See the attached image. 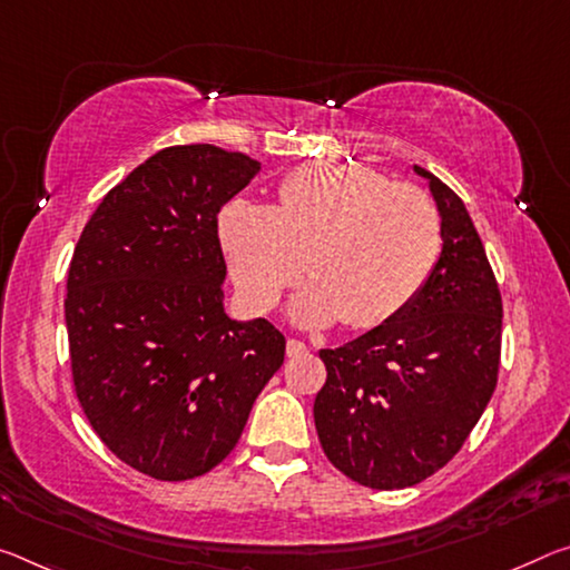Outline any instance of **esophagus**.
Instances as JSON below:
<instances>
[{"instance_id":"1","label":"esophagus","mask_w":570,"mask_h":570,"mask_svg":"<svg viewBox=\"0 0 570 570\" xmlns=\"http://www.w3.org/2000/svg\"><path fill=\"white\" fill-rule=\"evenodd\" d=\"M306 352H309V347H306L302 340H294L292 337V340L286 342V355L288 357H302V355H306Z\"/></svg>"}]
</instances>
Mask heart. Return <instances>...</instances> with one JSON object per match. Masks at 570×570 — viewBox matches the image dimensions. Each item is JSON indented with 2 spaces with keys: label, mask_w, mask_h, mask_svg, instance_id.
<instances>
[{
  "label": "heart",
  "mask_w": 570,
  "mask_h": 570,
  "mask_svg": "<svg viewBox=\"0 0 570 570\" xmlns=\"http://www.w3.org/2000/svg\"><path fill=\"white\" fill-rule=\"evenodd\" d=\"M233 282L250 309L268 312L296 278L299 324L342 320L370 330L423 292L444 248L436 203L367 167L312 165L282 179L276 207L233 203L220 215Z\"/></svg>",
  "instance_id": "1"
}]
</instances>
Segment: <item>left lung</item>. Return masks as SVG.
<instances>
[{"mask_svg": "<svg viewBox=\"0 0 570 570\" xmlns=\"http://www.w3.org/2000/svg\"><path fill=\"white\" fill-rule=\"evenodd\" d=\"M444 248L399 317L322 350L327 383L314 423L330 462L370 490H403L446 466L490 403L502 350V296L480 233L429 169Z\"/></svg>", "mask_w": 570, "mask_h": 570, "instance_id": "left-lung-1", "label": "left lung"}]
</instances>
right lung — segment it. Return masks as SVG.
I'll return each mask as SVG.
<instances>
[{
    "label": "right lung",
    "mask_w": 570,
    "mask_h": 570,
    "mask_svg": "<svg viewBox=\"0 0 570 570\" xmlns=\"http://www.w3.org/2000/svg\"><path fill=\"white\" fill-rule=\"evenodd\" d=\"M258 169L213 144L161 149L108 189L70 258L78 403L108 451L151 480L218 466L284 365L274 324L223 312L218 213Z\"/></svg>",
    "instance_id": "1"
}]
</instances>
